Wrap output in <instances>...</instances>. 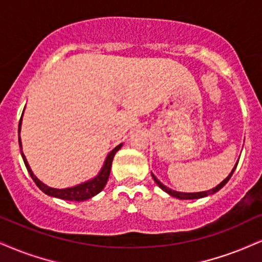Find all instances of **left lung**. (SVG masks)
<instances>
[{"instance_id":"left-lung-1","label":"left lung","mask_w":262,"mask_h":262,"mask_svg":"<svg viewBox=\"0 0 262 262\" xmlns=\"http://www.w3.org/2000/svg\"><path fill=\"white\" fill-rule=\"evenodd\" d=\"M237 165H238V163L235 164V166L233 167V170H232V172L230 173V175L226 177V179H225L224 181H222L220 185H217V186L215 187V188H212V189H210V190H205V192H198V193H182V192H176V190H172V189L167 188L166 186H164L163 183H161L160 181L158 180L157 177L154 176V175H151V176H153V179H154V181H156V183H157L158 186L160 187L161 189L165 190L166 193H169L170 195L175 196V198H179V199H199V198H203V196H206V195H209V194H212V193H216V192H217V190H220V189L222 188V187H224V186L226 185V183L228 182V180L231 179L232 173L234 172V170H235V167H237Z\"/></svg>"}]
</instances>
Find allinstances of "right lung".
<instances>
[{"instance_id":"1","label":"right lung","mask_w":262,"mask_h":262,"mask_svg":"<svg viewBox=\"0 0 262 262\" xmlns=\"http://www.w3.org/2000/svg\"><path fill=\"white\" fill-rule=\"evenodd\" d=\"M20 125H21V118H20V120H19L18 132H20ZM19 146L21 147L20 136H19ZM120 148H121V144H119V146H116L114 149H113L111 153L108 154V157H106V159H105L104 165H103L101 172L98 173V176H96L95 179L89 181V182L81 183V185H79V186L72 187V188H66V189L51 188V187H48V186L45 185V183H42L41 181L38 180L37 177L34 175V173H32V171L30 169V166H29L27 158H25L24 153H23L21 150H20V153H21L23 160H24L25 166H27L28 172L30 173L31 179L34 180V182L36 183V186L42 190V192L46 193V194L51 195V196H56V198L64 199V200H70V202H72V200H74V202H83V200H87V199L92 198L93 195L98 194V193L101 192L103 188H104L106 181H108V179H109V173H111L113 158H114L115 153L119 149H120Z\"/></svg>"}]
</instances>
